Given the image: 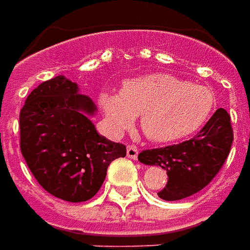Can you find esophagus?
Returning <instances> with one entry per match:
<instances>
[{
	"instance_id": "34e87169",
	"label": "esophagus",
	"mask_w": 250,
	"mask_h": 250,
	"mask_svg": "<svg viewBox=\"0 0 250 250\" xmlns=\"http://www.w3.org/2000/svg\"><path fill=\"white\" fill-rule=\"evenodd\" d=\"M126 155L130 159H133L136 160L137 156H139V149H137V146H134V145H128V148H126Z\"/></svg>"
}]
</instances>
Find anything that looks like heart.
Returning <instances> with one entry per match:
<instances>
[{"label": "heart", "instance_id": "b5f03b06", "mask_svg": "<svg viewBox=\"0 0 250 250\" xmlns=\"http://www.w3.org/2000/svg\"><path fill=\"white\" fill-rule=\"evenodd\" d=\"M100 104L113 132L121 133L140 116L141 130L153 143H171L201 129L215 109L210 87L166 72L132 78L120 94L102 93Z\"/></svg>", "mask_w": 250, "mask_h": 250}]
</instances>
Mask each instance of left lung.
I'll return each mask as SVG.
<instances>
[{
	"mask_svg": "<svg viewBox=\"0 0 250 250\" xmlns=\"http://www.w3.org/2000/svg\"><path fill=\"white\" fill-rule=\"evenodd\" d=\"M233 143L230 116L218 109L191 140L139 153L140 163L167 171L168 182L159 198L180 201L205 188L219 172Z\"/></svg>",
	"mask_w": 250,
	"mask_h": 250,
	"instance_id": "obj_1",
	"label": "left lung"
}]
</instances>
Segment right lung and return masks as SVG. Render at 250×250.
<instances>
[{
    "label": "right lung",
    "instance_id": "obj_1",
    "mask_svg": "<svg viewBox=\"0 0 250 250\" xmlns=\"http://www.w3.org/2000/svg\"><path fill=\"white\" fill-rule=\"evenodd\" d=\"M97 106L63 75L39 84L20 111V148L33 176L51 195L91 199L126 146L101 136L90 120Z\"/></svg>",
    "mask_w": 250,
    "mask_h": 250
}]
</instances>
